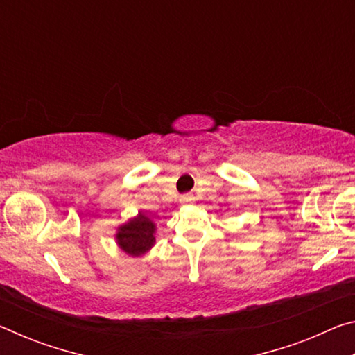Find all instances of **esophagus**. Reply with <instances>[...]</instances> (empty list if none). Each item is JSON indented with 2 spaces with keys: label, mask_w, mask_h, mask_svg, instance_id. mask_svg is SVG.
Returning a JSON list of instances; mask_svg holds the SVG:
<instances>
[{
  "label": "esophagus",
  "mask_w": 355,
  "mask_h": 355,
  "mask_svg": "<svg viewBox=\"0 0 355 355\" xmlns=\"http://www.w3.org/2000/svg\"><path fill=\"white\" fill-rule=\"evenodd\" d=\"M180 200H182V203H192L196 200V197L192 194H184V196H182V199Z\"/></svg>",
  "instance_id": "1"
}]
</instances>
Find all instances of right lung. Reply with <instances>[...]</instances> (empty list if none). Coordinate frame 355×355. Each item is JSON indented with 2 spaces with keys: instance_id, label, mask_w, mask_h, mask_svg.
<instances>
[{
  "instance_id": "obj_1",
  "label": "right lung",
  "mask_w": 355,
  "mask_h": 355,
  "mask_svg": "<svg viewBox=\"0 0 355 355\" xmlns=\"http://www.w3.org/2000/svg\"><path fill=\"white\" fill-rule=\"evenodd\" d=\"M155 233L156 224L152 218L139 211L135 218L117 227L116 243L127 255L141 257L153 248Z\"/></svg>"
}]
</instances>
